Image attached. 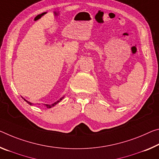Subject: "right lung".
Wrapping results in <instances>:
<instances>
[{
	"instance_id": "right-lung-1",
	"label": "right lung",
	"mask_w": 159,
	"mask_h": 159,
	"mask_svg": "<svg viewBox=\"0 0 159 159\" xmlns=\"http://www.w3.org/2000/svg\"><path fill=\"white\" fill-rule=\"evenodd\" d=\"M63 98H64V97L61 98L59 100H57V102H55L54 103H53V104H52V105H46L47 108H51V107H52L53 106H54V105H56L58 102H59L60 101H61V100L63 99ZM23 99H24V98H23ZM24 100H25V101H26V102H27V103H28L29 105H33V103H32V102H29V101H27V100H26L25 99H24Z\"/></svg>"
}]
</instances>
